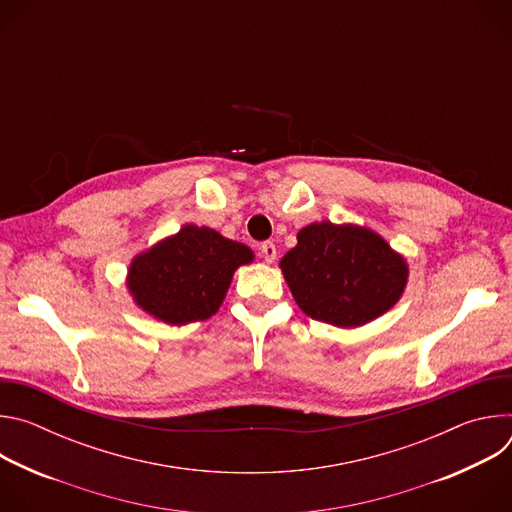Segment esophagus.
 I'll list each match as a JSON object with an SVG mask.
<instances>
[{"mask_svg": "<svg viewBox=\"0 0 512 512\" xmlns=\"http://www.w3.org/2000/svg\"><path fill=\"white\" fill-rule=\"evenodd\" d=\"M261 255H263L265 263H273V261L277 259V249H275V245H273L271 241H265V243L261 245Z\"/></svg>", "mask_w": 512, "mask_h": 512, "instance_id": "esophagus-1", "label": "esophagus"}]
</instances>
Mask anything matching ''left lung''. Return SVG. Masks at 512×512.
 Instances as JSON below:
<instances>
[{"instance_id":"1","label":"left lung","mask_w":512,"mask_h":512,"mask_svg":"<svg viewBox=\"0 0 512 512\" xmlns=\"http://www.w3.org/2000/svg\"><path fill=\"white\" fill-rule=\"evenodd\" d=\"M291 296L314 320L356 328L391 310L407 285V263L371 229L312 223L279 263Z\"/></svg>"}]
</instances>
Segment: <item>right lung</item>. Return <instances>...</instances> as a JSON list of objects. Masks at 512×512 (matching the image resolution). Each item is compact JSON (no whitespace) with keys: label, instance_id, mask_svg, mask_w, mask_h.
I'll return each instance as SVG.
<instances>
[{"label":"right lung","instance_id":"right-lung-1","mask_svg":"<svg viewBox=\"0 0 512 512\" xmlns=\"http://www.w3.org/2000/svg\"><path fill=\"white\" fill-rule=\"evenodd\" d=\"M251 261L247 245L208 227L186 225L131 261L127 287L143 312L182 326L216 314L235 269Z\"/></svg>","mask_w":512,"mask_h":512}]
</instances>
